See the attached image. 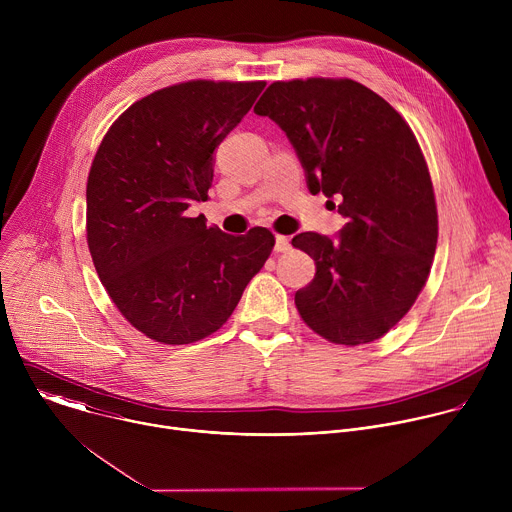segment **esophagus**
<instances>
[{
    "instance_id": "obj_1",
    "label": "esophagus",
    "mask_w": 512,
    "mask_h": 512,
    "mask_svg": "<svg viewBox=\"0 0 512 512\" xmlns=\"http://www.w3.org/2000/svg\"><path fill=\"white\" fill-rule=\"evenodd\" d=\"M287 249H289V239L283 237V235H277V237H275V247H273V251H275V253H285Z\"/></svg>"
}]
</instances>
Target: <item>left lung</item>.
Listing matches in <instances>:
<instances>
[{
  "label": "left lung",
  "instance_id": "obj_1",
  "mask_svg": "<svg viewBox=\"0 0 512 512\" xmlns=\"http://www.w3.org/2000/svg\"><path fill=\"white\" fill-rule=\"evenodd\" d=\"M253 111L285 131L308 190L336 200L346 218L336 239H291L316 261L296 291L300 316L334 344L381 338L415 304L437 245L433 186L411 127L350 79L279 81Z\"/></svg>",
  "mask_w": 512,
  "mask_h": 512
}]
</instances>
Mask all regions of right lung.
<instances>
[{"instance_id": "right-lung-1", "label": "right lung", "mask_w": 512, "mask_h": 512, "mask_svg": "<svg viewBox=\"0 0 512 512\" xmlns=\"http://www.w3.org/2000/svg\"><path fill=\"white\" fill-rule=\"evenodd\" d=\"M265 83L188 81L133 103L107 131L87 182V241L125 320L164 344L221 328L265 265L273 235H227L188 216L208 200L214 150Z\"/></svg>"}]
</instances>
